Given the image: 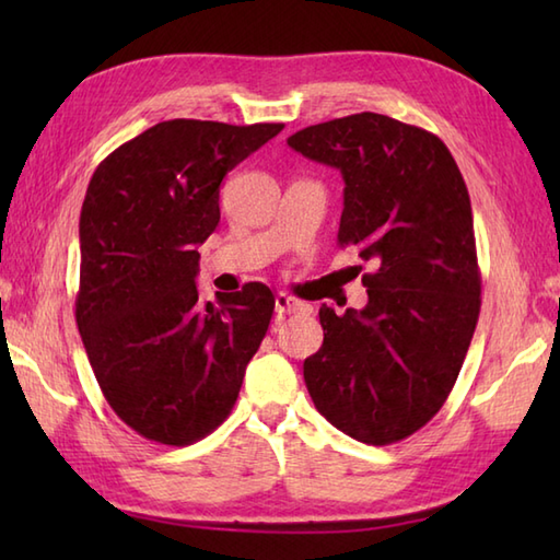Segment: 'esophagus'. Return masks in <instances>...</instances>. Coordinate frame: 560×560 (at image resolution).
<instances>
[{
  "mask_svg": "<svg viewBox=\"0 0 560 560\" xmlns=\"http://www.w3.org/2000/svg\"><path fill=\"white\" fill-rule=\"evenodd\" d=\"M273 307H277L279 315H291V313L305 311V303H301L299 299H291L289 293H277V299H273Z\"/></svg>",
  "mask_w": 560,
  "mask_h": 560,
  "instance_id": "34e87169",
  "label": "esophagus"
}]
</instances>
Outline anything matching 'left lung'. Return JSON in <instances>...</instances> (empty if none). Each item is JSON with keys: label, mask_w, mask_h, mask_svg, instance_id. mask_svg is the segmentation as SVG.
<instances>
[{"label": "left lung", "mask_w": 560, "mask_h": 560, "mask_svg": "<svg viewBox=\"0 0 560 560\" xmlns=\"http://www.w3.org/2000/svg\"><path fill=\"white\" fill-rule=\"evenodd\" d=\"M289 147L341 173L339 245L373 265L363 311L319 307L325 341L303 363L307 392L339 431L397 443L443 407L477 329L467 185L435 135L377 113L305 127Z\"/></svg>", "instance_id": "1"}]
</instances>
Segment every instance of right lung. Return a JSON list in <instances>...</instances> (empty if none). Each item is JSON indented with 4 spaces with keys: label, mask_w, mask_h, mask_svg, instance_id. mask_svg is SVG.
Listing matches in <instances>:
<instances>
[{
    "label": "right lung",
    "mask_w": 560,
    "mask_h": 560,
    "mask_svg": "<svg viewBox=\"0 0 560 560\" xmlns=\"http://www.w3.org/2000/svg\"><path fill=\"white\" fill-rule=\"evenodd\" d=\"M281 122L168 120L115 149L93 173L79 219L77 325L113 411L163 445L225 421L267 335L265 283L197 293V247L217 231L219 187Z\"/></svg>",
    "instance_id": "obj_1"
}]
</instances>
